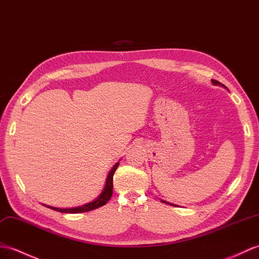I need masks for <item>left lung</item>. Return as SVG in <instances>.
<instances>
[{
    "instance_id": "obj_1",
    "label": "left lung",
    "mask_w": 259,
    "mask_h": 259,
    "mask_svg": "<svg viewBox=\"0 0 259 259\" xmlns=\"http://www.w3.org/2000/svg\"><path fill=\"white\" fill-rule=\"evenodd\" d=\"M212 82L214 83V85H221V82H219L218 80H213L212 79ZM222 86H223V87H225L224 85H222ZM226 88V87H225ZM161 202H163V203H166V204H169V205H173V204H171V203H167V202H165V201H161ZM173 206H176V205H173Z\"/></svg>"
}]
</instances>
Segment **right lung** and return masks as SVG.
I'll use <instances>...</instances> for the list:
<instances>
[{
    "label": "right lung",
    "mask_w": 259,
    "mask_h": 259,
    "mask_svg": "<svg viewBox=\"0 0 259 259\" xmlns=\"http://www.w3.org/2000/svg\"><path fill=\"white\" fill-rule=\"evenodd\" d=\"M118 165H119V162H117V163L112 166V169L110 170V172L108 173L105 188H104V190H102L101 194L97 198H96V200H94L93 202L87 203L82 206H77V207H71V208H58V207H53V206H48V205H45V206L50 207L52 209H55V211L61 212V213H73V214H75V213H83V212L92 211V209H96V208H98L102 205H105V204L110 200V197L112 195L113 174H115Z\"/></svg>",
    "instance_id": "1"
}]
</instances>
